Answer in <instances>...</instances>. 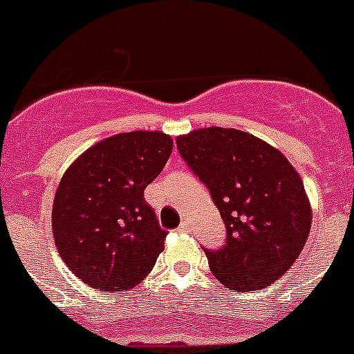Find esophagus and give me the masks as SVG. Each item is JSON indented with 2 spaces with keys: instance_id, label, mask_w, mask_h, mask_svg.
Here are the masks:
<instances>
[{
  "instance_id": "34e87169",
  "label": "esophagus",
  "mask_w": 354,
  "mask_h": 354,
  "mask_svg": "<svg viewBox=\"0 0 354 354\" xmlns=\"http://www.w3.org/2000/svg\"><path fill=\"white\" fill-rule=\"evenodd\" d=\"M179 230H180V232H189V230H192V221H189V220L180 221Z\"/></svg>"
}]
</instances>
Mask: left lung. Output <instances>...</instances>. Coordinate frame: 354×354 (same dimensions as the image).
<instances>
[{
    "instance_id": "1",
    "label": "left lung",
    "mask_w": 354,
    "mask_h": 354,
    "mask_svg": "<svg viewBox=\"0 0 354 354\" xmlns=\"http://www.w3.org/2000/svg\"><path fill=\"white\" fill-rule=\"evenodd\" d=\"M177 149L223 218L225 245L204 248L216 280L234 292L271 286L310 232L301 177L280 150L237 129H196L179 136Z\"/></svg>"
}]
</instances>
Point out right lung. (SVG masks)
<instances>
[{
  "mask_svg": "<svg viewBox=\"0 0 354 354\" xmlns=\"http://www.w3.org/2000/svg\"><path fill=\"white\" fill-rule=\"evenodd\" d=\"M171 147L158 131L122 133L90 147L65 171L53 202V236L81 282L118 292L152 271L168 232L143 192Z\"/></svg>",
  "mask_w": 354,
  "mask_h": 354,
  "instance_id": "add662e5",
  "label": "right lung"
}]
</instances>
